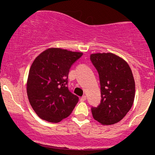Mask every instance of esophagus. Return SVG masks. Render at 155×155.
<instances>
[{
	"label": "esophagus",
	"instance_id": "1",
	"mask_svg": "<svg viewBox=\"0 0 155 155\" xmlns=\"http://www.w3.org/2000/svg\"><path fill=\"white\" fill-rule=\"evenodd\" d=\"M85 100H86V96H85V95H84V96H82V97L80 98V101H82V102L85 101Z\"/></svg>",
	"mask_w": 155,
	"mask_h": 155
}]
</instances>
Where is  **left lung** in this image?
Masks as SVG:
<instances>
[{"mask_svg": "<svg viewBox=\"0 0 155 155\" xmlns=\"http://www.w3.org/2000/svg\"><path fill=\"white\" fill-rule=\"evenodd\" d=\"M91 61L99 73L101 102L91 109L93 118L103 125L118 123L132 107L135 81L126 61L111 52L94 53Z\"/></svg>", "mask_w": 155, "mask_h": 155, "instance_id": "1", "label": "left lung"}]
</instances>
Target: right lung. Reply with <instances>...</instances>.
Masks as SVG:
<instances>
[{"label": "right lung", "mask_w": 155, "mask_h": 155, "mask_svg": "<svg viewBox=\"0 0 155 155\" xmlns=\"http://www.w3.org/2000/svg\"><path fill=\"white\" fill-rule=\"evenodd\" d=\"M82 54L48 48L34 59L28 77L27 94L31 107L41 119L58 123L71 114L79 97L68 90V73Z\"/></svg>", "instance_id": "1"}]
</instances>
